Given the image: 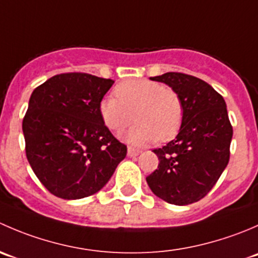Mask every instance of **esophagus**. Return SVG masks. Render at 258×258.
Returning <instances> with one entry per match:
<instances>
[{
    "label": "esophagus",
    "mask_w": 258,
    "mask_h": 258,
    "mask_svg": "<svg viewBox=\"0 0 258 258\" xmlns=\"http://www.w3.org/2000/svg\"><path fill=\"white\" fill-rule=\"evenodd\" d=\"M127 155H128L130 157H136V156L140 155V151L136 150V148L128 147L127 148Z\"/></svg>",
    "instance_id": "esophagus-1"
}]
</instances>
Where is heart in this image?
<instances>
[{"label":"heart","instance_id":"b5f03b06","mask_svg":"<svg viewBox=\"0 0 258 258\" xmlns=\"http://www.w3.org/2000/svg\"><path fill=\"white\" fill-rule=\"evenodd\" d=\"M113 93L116 98L108 96L101 100L98 112L105 126L114 132L131 124L136 112L139 123L123 136L128 144L167 141L178 132L183 108L171 88L156 81L130 80L116 86Z\"/></svg>","mask_w":258,"mask_h":258}]
</instances>
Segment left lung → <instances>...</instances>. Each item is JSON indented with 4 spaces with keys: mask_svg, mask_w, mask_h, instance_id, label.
Masks as SVG:
<instances>
[{
    "mask_svg": "<svg viewBox=\"0 0 258 258\" xmlns=\"http://www.w3.org/2000/svg\"><path fill=\"white\" fill-rule=\"evenodd\" d=\"M151 80L177 93L183 116L176 139L153 150L160 163L146 181L168 204H194L209 194L230 160L233 131L226 102L212 86L189 75L167 72Z\"/></svg>",
    "mask_w": 258,
    "mask_h": 258,
    "instance_id": "8db88e82",
    "label": "left lung"
}]
</instances>
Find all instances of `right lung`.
Wrapping results in <instances>:
<instances>
[{
  "label": "right lung",
  "mask_w": 258,
  "mask_h": 258,
  "mask_svg": "<svg viewBox=\"0 0 258 258\" xmlns=\"http://www.w3.org/2000/svg\"><path fill=\"white\" fill-rule=\"evenodd\" d=\"M114 81L61 74L35 88L22 122L26 156L54 196L80 200L100 191L127 147L105 126L98 105Z\"/></svg>",
  "instance_id": "1"
}]
</instances>
